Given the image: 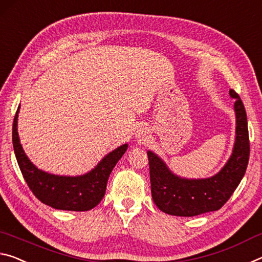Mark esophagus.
<instances>
[{
    "instance_id": "obj_1",
    "label": "esophagus",
    "mask_w": 262,
    "mask_h": 262,
    "mask_svg": "<svg viewBox=\"0 0 262 262\" xmlns=\"http://www.w3.org/2000/svg\"><path fill=\"white\" fill-rule=\"evenodd\" d=\"M137 138H138L139 140H146L147 137H148V132L145 130V128H140V130L137 131Z\"/></svg>"
}]
</instances>
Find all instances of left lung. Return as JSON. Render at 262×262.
I'll list each match as a JSON object with an SVG mask.
<instances>
[{"label": "left lung", "mask_w": 262, "mask_h": 262, "mask_svg": "<svg viewBox=\"0 0 262 262\" xmlns=\"http://www.w3.org/2000/svg\"><path fill=\"white\" fill-rule=\"evenodd\" d=\"M229 94L235 100V138L229 160L217 174L205 179L181 178L159 156L147 151L152 199L162 212L194 217L220 210L245 175L250 158L247 116L238 94L232 89Z\"/></svg>", "instance_id": "left-lung-1"}]
</instances>
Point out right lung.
I'll return each instance as SVG.
<instances>
[{
    "label": "right lung",
    "mask_w": 262,
    "mask_h": 262,
    "mask_svg": "<svg viewBox=\"0 0 262 262\" xmlns=\"http://www.w3.org/2000/svg\"><path fill=\"white\" fill-rule=\"evenodd\" d=\"M18 113L19 106L12 124V145L23 178L34 196L41 203L58 210L88 211L95 208L105 194L111 171L126 152L128 145L123 144L109 152L85 174L67 177L47 173L34 166L24 152L17 131Z\"/></svg>",
    "instance_id": "right-lung-1"
}]
</instances>
